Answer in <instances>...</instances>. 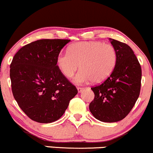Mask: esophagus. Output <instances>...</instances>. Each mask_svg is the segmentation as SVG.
<instances>
[{
    "instance_id": "esophagus-1",
    "label": "esophagus",
    "mask_w": 153,
    "mask_h": 153,
    "mask_svg": "<svg viewBox=\"0 0 153 153\" xmlns=\"http://www.w3.org/2000/svg\"><path fill=\"white\" fill-rule=\"evenodd\" d=\"M83 89H84V88H82V87H78V88H77V90H78V92L79 93L82 92Z\"/></svg>"
}]
</instances>
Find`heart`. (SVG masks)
<instances>
[{
	"instance_id": "heart-1",
	"label": "heart",
	"mask_w": 153,
	"mask_h": 153,
	"mask_svg": "<svg viewBox=\"0 0 153 153\" xmlns=\"http://www.w3.org/2000/svg\"><path fill=\"white\" fill-rule=\"evenodd\" d=\"M117 62L115 48L102 41H81L69 46L68 52H61L56 57V65L66 78H71L78 69L81 70L74 78L77 85L92 81L100 83L107 79L114 71Z\"/></svg>"
}]
</instances>
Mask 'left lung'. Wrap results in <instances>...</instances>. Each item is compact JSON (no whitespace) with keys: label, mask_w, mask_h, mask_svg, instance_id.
Listing matches in <instances>:
<instances>
[{"label":"left lung","mask_w":153,"mask_h":153,"mask_svg":"<svg viewBox=\"0 0 153 153\" xmlns=\"http://www.w3.org/2000/svg\"><path fill=\"white\" fill-rule=\"evenodd\" d=\"M117 53L114 71L103 83L91 87L94 99L89 110L97 120L116 123L123 120L134 107L140 91L142 70L128 45L109 39Z\"/></svg>","instance_id":"obj_1"}]
</instances>
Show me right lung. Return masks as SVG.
<instances>
[{"label": "right lung", "instance_id": "1", "mask_svg": "<svg viewBox=\"0 0 153 153\" xmlns=\"http://www.w3.org/2000/svg\"><path fill=\"white\" fill-rule=\"evenodd\" d=\"M70 40L41 39L23 46L10 66L12 92L30 119L51 123L62 117L78 91L56 65V57Z\"/></svg>", "mask_w": 153, "mask_h": 153}]
</instances>
